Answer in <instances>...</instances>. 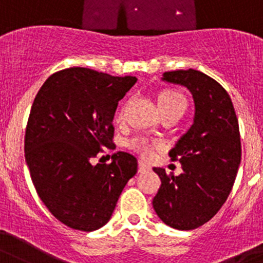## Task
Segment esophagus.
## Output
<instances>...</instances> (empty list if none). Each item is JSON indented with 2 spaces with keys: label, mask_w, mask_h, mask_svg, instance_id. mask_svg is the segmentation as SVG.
<instances>
[{
  "label": "esophagus",
  "mask_w": 263,
  "mask_h": 263,
  "mask_svg": "<svg viewBox=\"0 0 263 263\" xmlns=\"http://www.w3.org/2000/svg\"><path fill=\"white\" fill-rule=\"evenodd\" d=\"M151 170V166L149 165H146L145 162H143V161H140L139 162V173H146V171H149Z\"/></svg>",
  "instance_id": "obj_1"
}]
</instances>
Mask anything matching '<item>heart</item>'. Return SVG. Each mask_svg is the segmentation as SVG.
Masks as SVG:
<instances>
[{
    "label": "heart",
    "instance_id": "b5f03b06",
    "mask_svg": "<svg viewBox=\"0 0 263 263\" xmlns=\"http://www.w3.org/2000/svg\"><path fill=\"white\" fill-rule=\"evenodd\" d=\"M158 105L159 109L162 112L167 111H181L184 112L187 109V100L181 93L175 92V90H167V92H163L158 97ZM124 118V110L122 109L117 115V122L120 123ZM161 144L158 141H153V140L148 139L146 136L143 135H137V136L131 137V139L127 141V146L131 151L136 152L137 154H140L144 158H149V157L153 156L154 149L157 146H159Z\"/></svg>",
    "mask_w": 263,
    "mask_h": 263
}]
</instances>
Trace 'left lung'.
Masks as SVG:
<instances>
[{
	"label": "left lung",
	"instance_id": "1",
	"mask_svg": "<svg viewBox=\"0 0 263 263\" xmlns=\"http://www.w3.org/2000/svg\"><path fill=\"white\" fill-rule=\"evenodd\" d=\"M163 80L187 87L196 112L195 123L168 153L183 173L153 168L162 181L153 208L166 224L188 231L209 222L231 192L241 161L239 122L227 90L206 73L168 71Z\"/></svg>",
	"mask_w": 263,
	"mask_h": 263
}]
</instances>
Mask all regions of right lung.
<instances>
[{
	"mask_svg": "<svg viewBox=\"0 0 263 263\" xmlns=\"http://www.w3.org/2000/svg\"><path fill=\"white\" fill-rule=\"evenodd\" d=\"M135 76L84 67L46 79L32 104L24 136L26 162L39 197L67 227L90 232L109 222L137 159L117 152L110 163L92 165L115 149L112 118Z\"/></svg>",
	"mask_w": 263,
	"mask_h": 263,
	"instance_id": "right-lung-1",
	"label": "right lung"
}]
</instances>
